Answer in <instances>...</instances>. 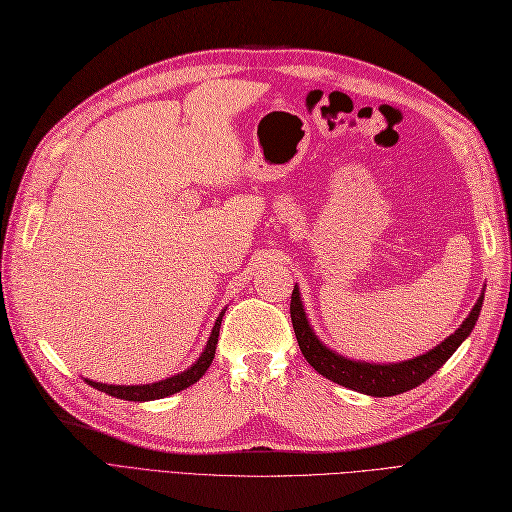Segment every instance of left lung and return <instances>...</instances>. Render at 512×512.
Here are the masks:
<instances>
[{"instance_id": "left-lung-1", "label": "left lung", "mask_w": 512, "mask_h": 512, "mask_svg": "<svg viewBox=\"0 0 512 512\" xmlns=\"http://www.w3.org/2000/svg\"><path fill=\"white\" fill-rule=\"evenodd\" d=\"M481 306H483V295L474 304L468 319L455 329V334H451L447 340L440 342L436 349H432L430 353H425L421 357L402 361V364H393V366L351 361L332 353L327 346H323L319 338L312 334V329L306 321L298 285L293 287L289 312H291L293 332H295V338H298L300 351L312 368H315L319 374H323L325 378H329V381H334L342 387L376 395V398H383V395L387 398V395H398L425 383L438 368H442L444 361L457 351V346L472 332V327L478 319V312H481Z\"/></svg>"}]
</instances>
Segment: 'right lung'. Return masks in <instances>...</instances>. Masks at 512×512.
Wrapping results in <instances>:
<instances>
[{"mask_svg":"<svg viewBox=\"0 0 512 512\" xmlns=\"http://www.w3.org/2000/svg\"><path fill=\"white\" fill-rule=\"evenodd\" d=\"M221 319L223 315L217 319L212 327V334L210 340L206 344V349L202 353V357L195 361V364L185 370L183 374L166 378V381L161 383H153V385H134V387H121V385H102V383H93L87 381L91 387H95L97 391H104L108 395H114V398L119 400H129V402H146V400H159V398H168V395L176 393V391H183L187 387H191L193 383L200 381L204 376V372L208 370V366L212 364L214 359V351H217V342H219V327H221Z\"/></svg>","mask_w":512,"mask_h":512,"instance_id":"right-lung-1","label":"right lung"}]
</instances>
